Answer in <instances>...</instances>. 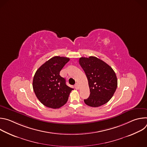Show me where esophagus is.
Listing matches in <instances>:
<instances>
[{
  "label": "esophagus",
  "instance_id": "1",
  "mask_svg": "<svg viewBox=\"0 0 147 147\" xmlns=\"http://www.w3.org/2000/svg\"><path fill=\"white\" fill-rule=\"evenodd\" d=\"M74 87H75V88L76 89V90H78L79 89V84L78 83H76V84L74 85Z\"/></svg>",
  "mask_w": 147,
  "mask_h": 147
}]
</instances>
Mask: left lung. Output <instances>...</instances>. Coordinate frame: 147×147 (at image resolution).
<instances>
[{
    "label": "left lung",
    "instance_id": "8db88e82",
    "mask_svg": "<svg viewBox=\"0 0 147 147\" xmlns=\"http://www.w3.org/2000/svg\"><path fill=\"white\" fill-rule=\"evenodd\" d=\"M79 63L88 79L90 96L84 102L91 107H99L107 103L113 96L117 87L116 75L103 60L95 56L80 57Z\"/></svg>",
    "mask_w": 147,
    "mask_h": 147
}]
</instances>
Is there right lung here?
<instances>
[{"mask_svg": "<svg viewBox=\"0 0 147 147\" xmlns=\"http://www.w3.org/2000/svg\"><path fill=\"white\" fill-rule=\"evenodd\" d=\"M70 60L66 57L54 56L47 61L36 71L32 87L36 96L47 107L57 109L67 102L71 91L60 71Z\"/></svg>", "mask_w": 147, "mask_h": 147, "instance_id": "obj_1", "label": "right lung"}]
</instances>
